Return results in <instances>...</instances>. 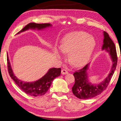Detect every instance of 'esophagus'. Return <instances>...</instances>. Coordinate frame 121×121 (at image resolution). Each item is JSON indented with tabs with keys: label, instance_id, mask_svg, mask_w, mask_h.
Instances as JSON below:
<instances>
[{
	"label": "esophagus",
	"instance_id": "34e87169",
	"mask_svg": "<svg viewBox=\"0 0 121 121\" xmlns=\"http://www.w3.org/2000/svg\"><path fill=\"white\" fill-rule=\"evenodd\" d=\"M61 74H63V75L66 74L68 73V71H67L66 70H65V69H62V70H61Z\"/></svg>",
	"mask_w": 121,
	"mask_h": 121
}]
</instances>
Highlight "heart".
I'll use <instances>...</instances> for the list:
<instances>
[{
	"label": "heart",
	"mask_w": 121,
	"mask_h": 121,
	"mask_svg": "<svg viewBox=\"0 0 121 121\" xmlns=\"http://www.w3.org/2000/svg\"><path fill=\"white\" fill-rule=\"evenodd\" d=\"M96 46L93 37L83 31H72L67 34L61 39L60 50L55 49L54 53L61 57V52L69 53L70 63L76 67L84 66L89 60Z\"/></svg>",
	"instance_id": "heart-1"
}]
</instances>
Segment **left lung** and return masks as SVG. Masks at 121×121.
I'll list each match as a JSON object with an SVG mask.
<instances>
[{
    "label": "left lung",
    "instance_id": "8db88e82",
    "mask_svg": "<svg viewBox=\"0 0 121 121\" xmlns=\"http://www.w3.org/2000/svg\"><path fill=\"white\" fill-rule=\"evenodd\" d=\"M103 34L104 38L101 49L109 53L112 62L111 70L106 78L98 84H93L88 80L87 71L90 63L75 72L73 73L75 83L72 87V91L73 94L79 99H91L101 94L108 85L116 69L117 61L116 48L108 33L104 31Z\"/></svg>",
    "mask_w": 121,
    "mask_h": 121
}]
</instances>
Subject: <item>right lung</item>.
<instances>
[{
    "label": "right lung",
    "mask_w": 121,
    "mask_h": 121,
    "mask_svg": "<svg viewBox=\"0 0 121 121\" xmlns=\"http://www.w3.org/2000/svg\"><path fill=\"white\" fill-rule=\"evenodd\" d=\"M51 26H52V25L50 23L37 24L30 23L24 27L17 34H19L30 29H34V30L37 29V30H43V29ZM7 63L8 71H9V73L11 78L14 80L16 84L21 90L30 96H40L45 94L50 88L53 80L55 78L60 76V75L61 69L60 68H52L49 69V71L44 76H43L41 78L36 81L31 82H24L17 78V77L13 73L8 55H7Z\"/></svg>",
    "instance_id": "obj_1"
}]
</instances>
